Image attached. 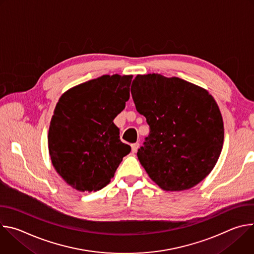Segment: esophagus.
<instances>
[{
	"label": "esophagus",
	"mask_w": 254,
	"mask_h": 254,
	"mask_svg": "<svg viewBox=\"0 0 254 254\" xmlns=\"http://www.w3.org/2000/svg\"><path fill=\"white\" fill-rule=\"evenodd\" d=\"M138 148H139V143L138 142L131 143V151H132V153H135Z\"/></svg>",
	"instance_id": "34e87169"
}]
</instances>
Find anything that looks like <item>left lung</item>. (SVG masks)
Masks as SVG:
<instances>
[{"label": "left lung", "mask_w": 254, "mask_h": 254, "mask_svg": "<svg viewBox=\"0 0 254 254\" xmlns=\"http://www.w3.org/2000/svg\"><path fill=\"white\" fill-rule=\"evenodd\" d=\"M131 96L150 133L137 158L166 191L194 187L218 160L224 138L219 107L207 90L178 77L137 75Z\"/></svg>", "instance_id": "obj_1"}]
</instances>
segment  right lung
I'll use <instances>...</instances> for the list:
<instances>
[{
    "mask_svg": "<svg viewBox=\"0 0 254 254\" xmlns=\"http://www.w3.org/2000/svg\"><path fill=\"white\" fill-rule=\"evenodd\" d=\"M131 75H102L67 90L51 119L52 164L74 189L98 191L114 178L130 147L120 138L115 118L129 99Z\"/></svg>",
    "mask_w": 254,
    "mask_h": 254,
    "instance_id": "obj_1",
    "label": "right lung"
}]
</instances>
